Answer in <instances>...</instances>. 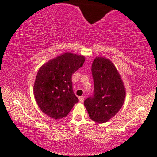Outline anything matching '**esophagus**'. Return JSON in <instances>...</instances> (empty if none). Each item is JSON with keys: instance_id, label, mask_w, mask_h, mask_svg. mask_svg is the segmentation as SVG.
<instances>
[{"instance_id": "34e87169", "label": "esophagus", "mask_w": 157, "mask_h": 157, "mask_svg": "<svg viewBox=\"0 0 157 157\" xmlns=\"http://www.w3.org/2000/svg\"><path fill=\"white\" fill-rule=\"evenodd\" d=\"M79 100H80L81 103H83L85 100V96H80V97H79Z\"/></svg>"}]
</instances>
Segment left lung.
Listing matches in <instances>:
<instances>
[{"instance_id": "left-lung-1", "label": "left lung", "mask_w": 157, "mask_h": 157, "mask_svg": "<svg viewBox=\"0 0 157 157\" xmlns=\"http://www.w3.org/2000/svg\"><path fill=\"white\" fill-rule=\"evenodd\" d=\"M93 95L85 100L90 118L99 124L107 122L124 105L126 90L114 64L105 57H96L92 64Z\"/></svg>"}]
</instances>
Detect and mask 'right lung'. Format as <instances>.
<instances>
[{"mask_svg":"<svg viewBox=\"0 0 157 157\" xmlns=\"http://www.w3.org/2000/svg\"><path fill=\"white\" fill-rule=\"evenodd\" d=\"M85 57L66 52L39 68L33 94L39 108L51 118L67 116L79 100L72 90V75L83 65Z\"/></svg>","mask_w":157,"mask_h":157,"instance_id":"1","label":"right lung"}]
</instances>
